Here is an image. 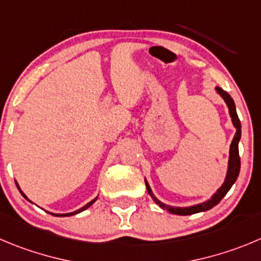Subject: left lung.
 Here are the masks:
<instances>
[{
  "label": "left lung",
  "instance_id": "1",
  "mask_svg": "<svg viewBox=\"0 0 261 261\" xmlns=\"http://www.w3.org/2000/svg\"><path fill=\"white\" fill-rule=\"evenodd\" d=\"M216 92L220 95L221 97L224 99V101L228 106V109H229V114L232 117V122L233 126L236 127V134L234 138H233L232 143H230V149H229V161H228V171H226V176L225 180H224L223 186L216 191V193L211 197L208 201L202 202V203L194 204V206H189V207H174V206H169L166 203H162L160 199H157V197L153 194L152 189H150L149 184L145 180V186H147V191L149 193V196L152 197L153 201L160 206L161 208H164V210H167L169 213L175 214V215H192V214H197V213H202V211H207L210 208H213L214 206L219 203V202L223 199V197L228 193L232 186L237 180L238 174H240V169H241V160H240V153H238V143H240L241 139V122L240 118L237 116V112H236V106L233 99L230 97V95L228 94L226 91H224L223 89L220 87H216Z\"/></svg>",
  "mask_w": 261,
  "mask_h": 261
}]
</instances>
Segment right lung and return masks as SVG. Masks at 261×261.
Instances as JSON below:
<instances>
[{
    "instance_id": "obj_1",
    "label": "right lung",
    "mask_w": 261,
    "mask_h": 261,
    "mask_svg": "<svg viewBox=\"0 0 261 261\" xmlns=\"http://www.w3.org/2000/svg\"><path fill=\"white\" fill-rule=\"evenodd\" d=\"M16 187H18V188H19V186H18V184H16ZM19 191H20V188H19ZM20 193H21V194H23V197H24V198H27V196H25V194H24V193H23V192H21V191H20ZM27 199H28V198H27ZM96 199H97V197H96V198H94V199H92V201H91V202H89V203H87V204H85L84 207H81V208H80V210L74 211V213H69V214H53V215H54V216H72V215H75V214H79V213H82V211H84V210H86V208H89V207H90V206H91V204H92V203H94V202H95V201H96ZM28 201H29V199H28ZM50 214H51V213H50Z\"/></svg>"
}]
</instances>
